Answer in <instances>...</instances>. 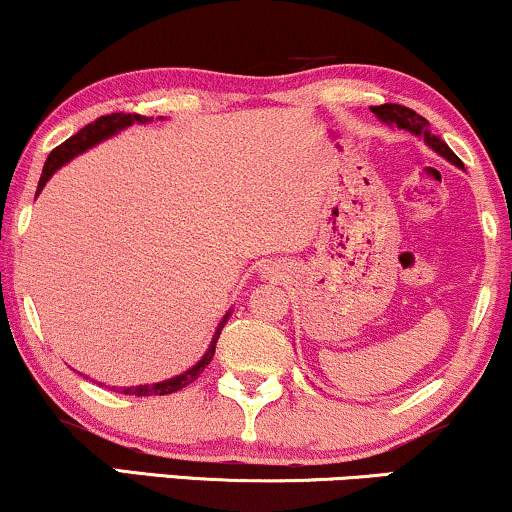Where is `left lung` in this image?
Instances as JSON below:
<instances>
[{
	"mask_svg": "<svg viewBox=\"0 0 512 512\" xmlns=\"http://www.w3.org/2000/svg\"><path fill=\"white\" fill-rule=\"evenodd\" d=\"M371 112H374L383 124L398 126V129L410 131L412 136L424 138V143L431 150H434V153L441 155V158H446L450 165H455V167H460V170H465V165H462V160L458 158V155H455L453 150H450L446 143L441 141V138L431 134L429 122H426L422 114H417V112L410 110V107H405V105H393V102H390V105L371 107Z\"/></svg>",
	"mask_w": 512,
	"mask_h": 512,
	"instance_id": "8db88e82",
	"label": "left lung"
}]
</instances>
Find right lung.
<instances>
[{
  "label": "right lung",
  "instance_id": "right-lung-1",
  "mask_svg": "<svg viewBox=\"0 0 512 512\" xmlns=\"http://www.w3.org/2000/svg\"><path fill=\"white\" fill-rule=\"evenodd\" d=\"M148 122H153V119L141 117V114L114 112V114H107V117H98V119H95V122H90L88 126H83V129L78 131V134H74L71 138H66L62 146H57L50 155H47V162H45V167H42L38 191H35V196L40 194L42 186L50 182L52 174L57 172L59 167H64L66 162L74 160L76 155L86 153V150L95 148V146H98V143L107 141V138L117 136L119 131L126 129V126H131V124H148ZM230 316H232V309L220 318V323H218V328H215L213 340H210L206 354H203V357L198 359V362L191 366V369H186L179 376H172V378H167V381H160V383H143V386H126V388L112 386V390H119V393H124V395H136V398H146V395H170V393H177V390H182V388L189 386V383H194L196 378L203 374V369H206V366L210 364V359H213L215 342H218L220 330L225 328L227 318H230Z\"/></svg>",
  "mask_w": 512,
  "mask_h": 512
}]
</instances>
